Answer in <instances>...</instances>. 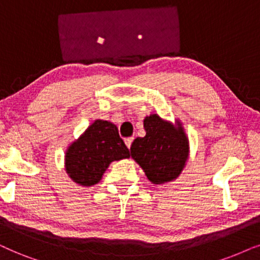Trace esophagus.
Instances as JSON below:
<instances>
[{
    "label": "esophagus",
    "instance_id": "1",
    "mask_svg": "<svg viewBox=\"0 0 260 260\" xmlns=\"http://www.w3.org/2000/svg\"><path fill=\"white\" fill-rule=\"evenodd\" d=\"M133 140H134V138H126V139H124V144H126V146L128 148H131V146H132Z\"/></svg>",
    "mask_w": 260,
    "mask_h": 260
}]
</instances>
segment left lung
I'll use <instances>...</instances> for the list:
<instances>
[{
  "label": "left lung",
  "mask_w": 260,
  "mask_h": 260,
  "mask_svg": "<svg viewBox=\"0 0 260 260\" xmlns=\"http://www.w3.org/2000/svg\"><path fill=\"white\" fill-rule=\"evenodd\" d=\"M144 128L146 136L133 141L131 155L153 184L174 181L189 157V140L181 122L172 124L151 114L145 117Z\"/></svg>",
  "instance_id": "1"
}]
</instances>
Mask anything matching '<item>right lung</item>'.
Returning <instances> with one entry per match:
<instances>
[{
	"instance_id": "right-lung-1",
	"label": "right lung",
	"mask_w": 260,
	"mask_h": 260,
	"mask_svg": "<svg viewBox=\"0 0 260 260\" xmlns=\"http://www.w3.org/2000/svg\"><path fill=\"white\" fill-rule=\"evenodd\" d=\"M129 157L115 124L95 120L86 131L68 147L65 170L72 181L82 186H91L101 181L114 160Z\"/></svg>"
}]
</instances>
